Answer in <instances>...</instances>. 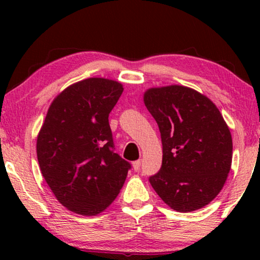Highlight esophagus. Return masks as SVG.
<instances>
[{
    "instance_id": "obj_1",
    "label": "esophagus",
    "mask_w": 260,
    "mask_h": 260,
    "mask_svg": "<svg viewBox=\"0 0 260 260\" xmlns=\"http://www.w3.org/2000/svg\"><path fill=\"white\" fill-rule=\"evenodd\" d=\"M141 161L140 159H138V161H135L134 163H133V167H134V170L135 172H138V170H140V168H141Z\"/></svg>"
}]
</instances>
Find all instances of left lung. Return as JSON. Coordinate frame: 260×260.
<instances>
[{"label":"left lung","instance_id":"1","mask_svg":"<svg viewBox=\"0 0 260 260\" xmlns=\"http://www.w3.org/2000/svg\"><path fill=\"white\" fill-rule=\"evenodd\" d=\"M144 104L157 123L163 149L161 169L149 177L152 188L176 212L208 205L232 165V136L219 109L181 85L149 88Z\"/></svg>","mask_w":260,"mask_h":260}]
</instances>
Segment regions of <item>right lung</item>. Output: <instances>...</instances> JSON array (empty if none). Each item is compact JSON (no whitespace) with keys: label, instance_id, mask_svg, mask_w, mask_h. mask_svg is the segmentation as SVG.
I'll use <instances>...</instances> for the list:
<instances>
[{"label":"right lung","instance_id":"1","mask_svg":"<svg viewBox=\"0 0 260 260\" xmlns=\"http://www.w3.org/2000/svg\"><path fill=\"white\" fill-rule=\"evenodd\" d=\"M123 85L88 78L66 87L49 106L37 140L42 176L71 212L97 215L125 182L130 163L115 152L109 115Z\"/></svg>","mask_w":260,"mask_h":260}]
</instances>
